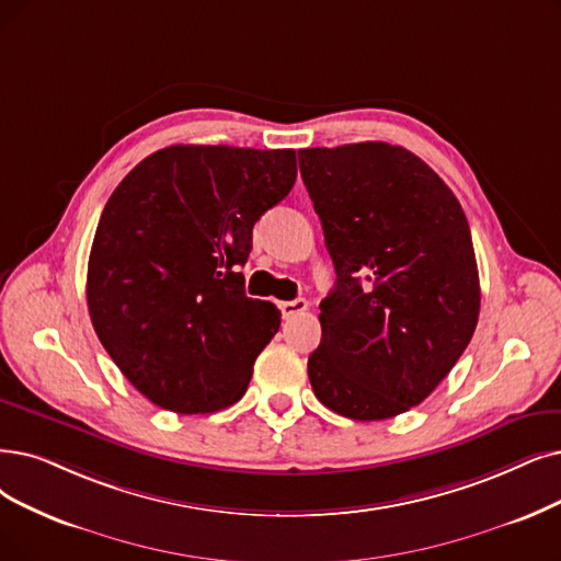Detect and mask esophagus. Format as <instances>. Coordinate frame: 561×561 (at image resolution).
<instances>
[{
	"mask_svg": "<svg viewBox=\"0 0 561 561\" xmlns=\"http://www.w3.org/2000/svg\"><path fill=\"white\" fill-rule=\"evenodd\" d=\"M306 308H308V301H306V299H295V301H280V312H283V318H285V320H289V318L299 316V312H304Z\"/></svg>",
	"mask_w": 561,
	"mask_h": 561,
	"instance_id": "34e87169",
	"label": "esophagus"
}]
</instances>
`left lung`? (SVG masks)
<instances>
[{
  "label": "left lung",
  "instance_id": "1",
  "mask_svg": "<svg viewBox=\"0 0 561 561\" xmlns=\"http://www.w3.org/2000/svg\"><path fill=\"white\" fill-rule=\"evenodd\" d=\"M299 168L335 268L312 391L354 421L398 416L449 375L479 322L465 211L433 168L387 142L299 149Z\"/></svg>",
  "mask_w": 561,
  "mask_h": 561
}]
</instances>
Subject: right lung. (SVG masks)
I'll return each mask as SVG.
<instances>
[{
  "label": "right lung",
  "mask_w": 561,
  "mask_h": 561,
  "mask_svg": "<svg viewBox=\"0 0 561 561\" xmlns=\"http://www.w3.org/2000/svg\"><path fill=\"white\" fill-rule=\"evenodd\" d=\"M295 179V149L174 145L110 195L89 253V318L153 405L211 414L249 389L280 310L245 297L239 266Z\"/></svg>",
  "instance_id": "add662e5"
}]
</instances>
